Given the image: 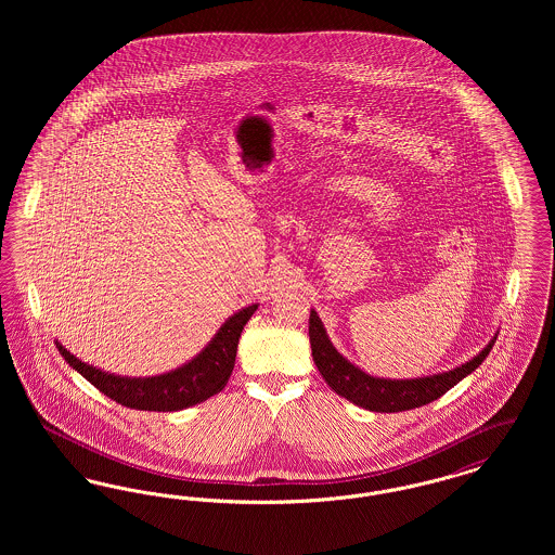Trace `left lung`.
Listing matches in <instances>:
<instances>
[{"instance_id": "left-lung-1", "label": "left lung", "mask_w": 555, "mask_h": 555, "mask_svg": "<svg viewBox=\"0 0 555 555\" xmlns=\"http://www.w3.org/2000/svg\"><path fill=\"white\" fill-rule=\"evenodd\" d=\"M498 337H493L489 345L468 360L466 364L457 369L439 372L433 376H418V378H378L370 376L364 370L353 366L347 358H344L326 335L322 320L317 312H310V345H312V358L326 385L349 399L351 403L370 410V412H405L426 405L435 399L448 393L453 385H457L464 376H468L473 370L482 364V360L489 356L491 347Z\"/></svg>"}]
</instances>
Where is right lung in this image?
Wrapping results in <instances>:
<instances>
[{
    "instance_id": "add662e5",
    "label": "right lung",
    "mask_w": 555,
    "mask_h": 555,
    "mask_svg": "<svg viewBox=\"0 0 555 555\" xmlns=\"http://www.w3.org/2000/svg\"><path fill=\"white\" fill-rule=\"evenodd\" d=\"M256 310L258 304L238 310L237 314H233L220 326V331L214 335L210 344L206 345V349H202L193 360H189L181 369L170 370L166 374L150 378L109 374L80 362L77 356H73L57 341L55 347L73 369L116 403L132 410L177 412L185 410L189 405L202 403L224 389L231 372L235 369L238 337L243 333V326Z\"/></svg>"
}]
</instances>
